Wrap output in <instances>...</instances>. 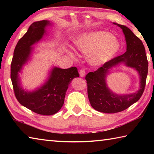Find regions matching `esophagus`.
<instances>
[{"label": "esophagus", "instance_id": "esophagus-1", "mask_svg": "<svg viewBox=\"0 0 154 154\" xmlns=\"http://www.w3.org/2000/svg\"><path fill=\"white\" fill-rule=\"evenodd\" d=\"M79 75L81 77H84L85 75V71L84 69H81L79 71Z\"/></svg>", "mask_w": 154, "mask_h": 154}]
</instances>
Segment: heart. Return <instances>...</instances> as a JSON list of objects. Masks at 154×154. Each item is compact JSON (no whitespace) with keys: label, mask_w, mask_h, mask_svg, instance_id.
I'll return each instance as SVG.
<instances>
[{"label":"heart","mask_w":154,"mask_h":154,"mask_svg":"<svg viewBox=\"0 0 154 154\" xmlns=\"http://www.w3.org/2000/svg\"><path fill=\"white\" fill-rule=\"evenodd\" d=\"M75 46L81 53L88 56V61L94 66L106 63L118 53L120 44L118 38L106 31L96 30L78 36L75 40ZM70 55L75 58L73 52Z\"/></svg>","instance_id":"heart-1"}]
</instances>
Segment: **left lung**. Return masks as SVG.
Masks as SVG:
<instances>
[{"label": "left lung", "mask_w": 154, "mask_h": 154, "mask_svg": "<svg viewBox=\"0 0 154 154\" xmlns=\"http://www.w3.org/2000/svg\"><path fill=\"white\" fill-rule=\"evenodd\" d=\"M120 27L126 42V51L111 60L94 72L85 76L88 84V95L91 106L95 110L106 113H115L125 110L141 97L145 90L148 72V62L145 47L128 28L113 22ZM123 63L136 69L139 74L140 88L137 92L126 95H118L109 89L106 79L113 67Z\"/></svg>", "instance_id": "obj_1"}]
</instances>
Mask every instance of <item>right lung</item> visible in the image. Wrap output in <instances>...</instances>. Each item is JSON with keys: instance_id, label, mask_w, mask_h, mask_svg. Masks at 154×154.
Wrapping results in <instances>:
<instances>
[{"instance_id": "right-lung-1", "label": "right lung", "mask_w": 154, "mask_h": 154, "mask_svg": "<svg viewBox=\"0 0 154 154\" xmlns=\"http://www.w3.org/2000/svg\"><path fill=\"white\" fill-rule=\"evenodd\" d=\"M51 26L52 23L48 20L33 22L15 46L11 64V79L17 100L27 109L44 116H51L60 110L69 84L79 76L75 66L66 69L54 66L40 87L32 91L22 87L19 73L32 58V46L47 35V27Z\"/></svg>"}]
</instances>
